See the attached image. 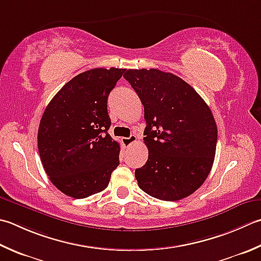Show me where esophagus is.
<instances>
[{"mask_svg":"<svg viewBox=\"0 0 261 261\" xmlns=\"http://www.w3.org/2000/svg\"><path fill=\"white\" fill-rule=\"evenodd\" d=\"M137 140H138V137L136 135H131L129 138H122V144H123L126 147H129L130 145L134 144V142H136Z\"/></svg>","mask_w":261,"mask_h":261,"instance_id":"34e87169","label":"esophagus"}]
</instances>
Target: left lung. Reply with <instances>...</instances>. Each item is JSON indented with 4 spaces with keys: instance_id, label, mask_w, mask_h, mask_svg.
<instances>
[{
    "instance_id": "8db88e82",
    "label": "left lung",
    "mask_w": 261,
    "mask_h": 261,
    "mask_svg": "<svg viewBox=\"0 0 261 261\" xmlns=\"http://www.w3.org/2000/svg\"><path fill=\"white\" fill-rule=\"evenodd\" d=\"M145 109L148 161L136 170L138 186L165 201L190 196L212 170L217 125L200 95L177 75L157 69L123 75Z\"/></svg>"
}]
</instances>
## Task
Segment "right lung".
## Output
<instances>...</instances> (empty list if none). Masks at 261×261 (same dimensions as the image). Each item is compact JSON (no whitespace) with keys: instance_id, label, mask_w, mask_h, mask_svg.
I'll return each instance as SVG.
<instances>
[{"instance_id":"1","label":"right lung","mask_w":261,"mask_h":261,"mask_svg":"<svg viewBox=\"0 0 261 261\" xmlns=\"http://www.w3.org/2000/svg\"><path fill=\"white\" fill-rule=\"evenodd\" d=\"M125 69H91L59 90L39 123L38 151L50 182L64 195L87 198L107 188L120 144L109 131L107 98Z\"/></svg>"}]
</instances>
